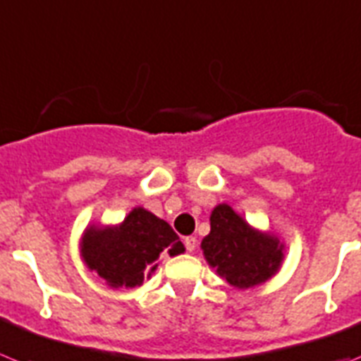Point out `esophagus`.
Segmentation results:
<instances>
[{
	"instance_id": "34e87169",
	"label": "esophagus",
	"mask_w": 361,
	"mask_h": 361,
	"mask_svg": "<svg viewBox=\"0 0 361 361\" xmlns=\"http://www.w3.org/2000/svg\"><path fill=\"white\" fill-rule=\"evenodd\" d=\"M183 243H185V249L189 250V252H192V250L196 249V238L194 236H187Z\"/></svg>"
}]
</instances>
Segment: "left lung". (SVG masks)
<instances>
[{
    "instance_id": "obj_1",
    "label": "left lung",
    "mask_w": 361,
    "mask_h": 361,
    "mask_svg": "<svg viewBox=\"0 0 361 361\" xmlns=\"http://www.w3.org/2000/svg\"><path fill=\"white\" fill-rule=\"evenodd\" d=\"M202 249L209 265L238 289L267 281L283 262V243L250 227L227 203L214 207Z\"/></svg>"
}]
</instances>
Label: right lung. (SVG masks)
<instances>
[{"mask_svg": "<svg viewBox=\"0 0 361 361\" xmlns=\"http://www.w3.org/2000/svg\"><path fill=\"white\" fill-rule=\"evenodd\" d=\"M183 250L171 225L143 207L133 209L114 227H87L81 238L85 265L114 289L142 285L156 271L159 256H178Z\"/></svg>", "mask_w": 361, "mask_h": 361, "instance_id": "1", "label": "right lung"}]
</instances>
